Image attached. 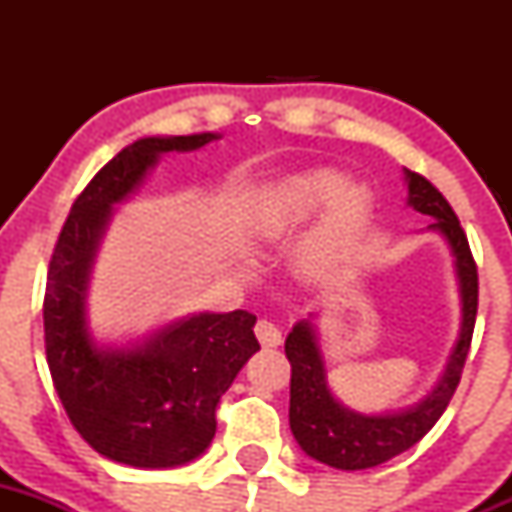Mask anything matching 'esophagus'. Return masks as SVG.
<instances>
[{
    "label": "esophagus",
    "instance_id": "34e87169",
    "mask_svg": "<svg viewBox=\"0 0 512 512\" xmlns=\"http://www.w3.org/2000/svg\"><path fill=\"white\" fill-rule=\"evenodd\" d=\"M255 334H257V339H260L262 347H267V349L280 347L282 344V332L275 327V324L267 322V319H260V322L255 324Z\"/></svg>",
    "mask_w": 512,
    "mask_h": 512
}]
</instances>
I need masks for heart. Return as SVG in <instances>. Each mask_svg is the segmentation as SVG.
I'll use <instances>...</instances> for the list:
<instances>
[{
    "instance_id": "b5f03b06",
    "label": "heart",
    "mask_w": 512,
    "mask_h": 512,
    "mask_svg": "<svg viewBox=\"0 0 512 512\" xmlns=\"http://www.w3.org/2000/svg\"><path fill=\"white\" fill-rule=\"evenodd\" d=\"M324 207L328 210L299 247V262L309 272L324 270L347 255L369 218V190L364 185H349L342 170L314 168L289 178L272 203V232L304 223Z\"/></svg>"
}]
</instances>
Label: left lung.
Returning a JSON list of instances; mask_svg holds the SVG:
<instances>
[{"label":"left lung","mask_w":512,"mask_h":512,"mask_svg":"<svg viewBox=\"0 0 512 512\" xmlns=\"http://www.w3.org/2000/svg\"><path fill=\"white\" fill-rule=\"evenodd\" d=\"M404 178L409 185V200H406L409 208L433 220L426 230L438 232L453 255L458 292H461V334L431 394L401 411L361 414L344 406L329 389L317 327L309 319L294 324L285 342V354L292 364L289 428L309 458L339 471H364V468L381 466L399 453L409 451L431 431L433 423L446 411L451 396L456 394L476 327L478 270L466 232L448 200L423 175L404 168Z\"/></svg>","instance_id":"1"}]
</instances>
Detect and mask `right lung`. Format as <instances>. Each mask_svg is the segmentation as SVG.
Wrapping results in <instances>:
<instances>
[{
    "mask_svg": "<svg viewBox=\"0 0 512 512\" xmlns=\"http://www.w3.org/2000/svg\"><path fill=\"white\" fill-rule=\"evenodd\" d=\"M220 133L148 136L123 148L71 205L49 262L44 342L54 389L86 443L133 468H175L203 456L215 409L260 349L255 314L200 312L123 347L98 344L89 327V280L113 205L141 188L163 153L198 151Z\"/></svg>",
    "mask_w": 512,
    "mask_h": 512,
    "instance_id": "add662e5",
    "label": "right lung"
}]
</instances>
